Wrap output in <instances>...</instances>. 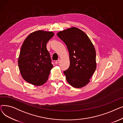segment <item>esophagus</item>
I'll return each instance as SVG.
<instances>
[{"label":"esophagus","instance_id":"esophagus-1","mask_svg":"<svg viewBox=\"0 0 123 123\" xmlns=\"http://www.w3.org/2000/svg\"><path fill=\"white\" fill-rule=\"evenodd\" d=\"M59 62H60V60L59 59V60H56V61H55V64H58V63H59Z\"/></svg>","mask_w":123,"mask_h":123}]
</instances>
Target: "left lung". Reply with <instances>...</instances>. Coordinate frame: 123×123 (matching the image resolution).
Masks as SVG:
<instances>
[{
	"instance_id": "left-lung-1",
	"label": "left lung",
	"mask_w": 123,
	"mask_h": 123,
	"mask_svg": "<svg viewBox=\"0 0 123 123\" xmlns=\"http://www.w3.org/2000/svg\"><path fill=\"white\" fill-rule=\"evenodd\" d=\"M69 53L70 66L64 71L68 83L80 88L89 83L97 67L96 50L87 35L80 29L72 27L58 32Z\"/></svg>"
}]
</instances>
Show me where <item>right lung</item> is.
<instances>
[{"label":"right lung","mask_w":123,"mask_h":123,"mask_svg":"<svg viewBox=\"0 0 123 123\" xmlns=\"http://www.w3.org/2000/svg\"><path fill=\"white\" fill-rule=\"evenodd\" d=\"M54 35L52 31L37 30L24 40L18 60L23 79L31 84L39 86L48 79L53 66L46 44Z\"/></svg>","instance_id":"1"}]
</instances>
